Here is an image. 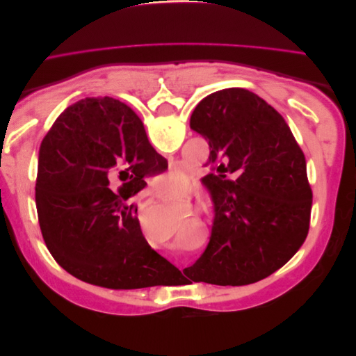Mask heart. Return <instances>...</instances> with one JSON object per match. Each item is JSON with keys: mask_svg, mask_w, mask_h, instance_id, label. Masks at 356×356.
Instances as JSON below:
<instances>
[{"mask_svg": "<svg viewBox=\"0 0 356 356\" xmlns=\"http://www.w3.org/2000/svg\"><path fill=\"white\" fill-rule=\"evenodd\" d=\"M193 184V177L190 172L181 168H172L157 178L156 193L160 197H179L190 191ZM143 222L148 229L153 239H163L172 234L174 229L170 227L168 218L161 212L153 211L152 207L143 209Z\"/></svg>", "mask_w": 356, "mask_h": 356, "instance_id": "obj_1", "label": "heart"}]
</instances>
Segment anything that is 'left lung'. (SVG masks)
<instances>
[{
  "label": "left lung",
  "mask_w": 356,
  "mask_h": 356,
  "mask_svg": "<svg viewBox=\"0 0 356 356\" xmlns=\"http://www.w3.org/2000/svg\"><path fill=\"white\" fill-rule=\"evenodd\" d=\"M190 127L209 144L211 174L203 182L215 218L207 250L184 275L222 286L261 281L307 238L306 157L285 118L246 89L208 95L193 111Z\"/></svg>",
  "instance_id": "left-lung-1"
}]
</instances>
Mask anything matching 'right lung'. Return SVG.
Here are the masks:
<instances>
[{"label": "right lung", "mask_w": 356, "mask_h": 356, "mask_svg": "<svg viewBox=\"0 0 356 356\" xmlns=\"http://www.w3.org/2000/svg\"><path fill=\"white\" fill-rule=\"evenodd\" d=\"M160 169L165 159L120 101L86 98L56 118L40 145L35 204L47 250L63 270L108 289L165 285L181 273L152 250L129 200Z\"/></svg>", "instance_id": "right-lung-1"}]
</instances>
